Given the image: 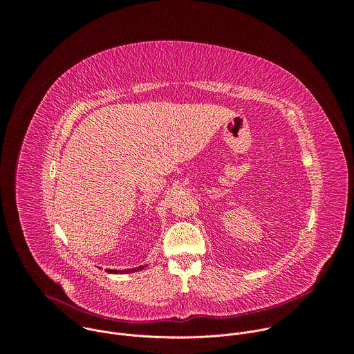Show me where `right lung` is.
Instances as JSON below:
<instances>
[{"mask_svg": "<svg viewBox=\"0 0 354 354\" xmlns=\"http://www.w3.org/2000/svg\"><path fill=\"white\" fill-rule=\"evenodd\" d=\"M144 266H138V268H133V269H126V270H112V269H108L106 272L108 273H134V272H138V270H141Z\"/></svg>", "mask_w": 354, "mask_h": 354, "instance_id": "1", "label": "right lung"}]
</instances>
